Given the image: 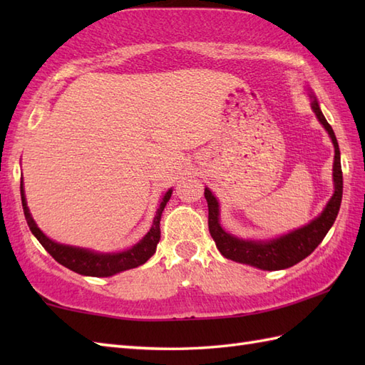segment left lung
I'll return each instance as SVG.
<instances>
[{"mask_svg":"<svg viewBox=\"0 0 365 365\" xmlns=\"http://www.w3.org/2000/svg\"><path fill=\"white\" fill-rule=\"evenodd\" d=\"M312 110L317 118L323 123L329 133L332 144H334V168H332V175H334V195L329 199L328 205L319 218H315L307 226L290 232V234L279 237L271 242H247V240H240L234 235L224 232L220 224V208L218 200L212 195V191L205 188V199L208 204V230L215 240L216 247L226 259L234 262L246 263V265L257 267L260 269L276 271L297 265L298 262L306 259L309 254H312L317 246L322 243V240L327 237L328 230L334 224L340 202H342V191H344V178H342V166H340V150L334 135V130L324 119L320 110L319 102L312 100Z\"/></svg>","mask_w":365,"mask_h":365,"instance_id":"1","label":"left lung"}]
</instances>
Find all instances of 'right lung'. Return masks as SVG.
I'll return each mask as SVG.
<instances>
[{
	"label": "right lung",
	"mask_w": 365,
	"mask_h": 365,
	"mask_svg": "<svg viewBox=\"0 0 365 365\" xmlns=\"http://www.w3.org/2000/svg\"><path fill=\"white\" fill-rule=\"evenodd\" d=\"M20 195H21L23 213H25V218L31 232H33L34 237L38 240V243L45 247V251L48 252L54 260L78 274L108 277L115 273H120V271L143 265V263H145L155 254V250H157V245L161 237L160 235L161 213L165 210L168 200L170 199V195H173V190H169L165 195V197H163L157 210V215H155L152 229L147 232V235L133 247H130V250L118 252V254H97L88 250H81V247L59 245L56 242H53V240H50L48 237H45L43 232L36 226L33 216L29 213V208L26 205V199H25V190H23V178L20 182Z\"/></svg>",
	"instance_id": "right-lung-1"
}]
</instances>
